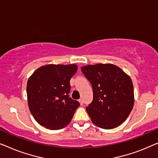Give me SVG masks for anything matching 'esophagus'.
<instances>
[{"instance_id":"34e87169","label":"esophagus","mask_w":158,"mask_h":158,"mask_svg":"<svg viewBox=\"0 0 158 158\" xmlns=\"http://www.w3.org/2000/svg\"><path fill=\"white\" fill-rule=\"evenodd\" d=\"M79 102H80V104H81V105H83V104H84V100H83V99H79Z\"/></svg>"}]
</instances>
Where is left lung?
I'll list each match as a JSON object with an SVG mask.
<instances>
[{
    "label": "left lung",
    "mask_w": 158,
    "mask_h": 158,
    "mask_svg": "<svg viewBox=\"0 0 158 158\" xmlns=\"http://www.w3.org/2000/svg\"><path fill=\"white\" fill-rule=\"evenodd\" d=\"M81 69L92 86L93 100L86 108L92 123L106 130L120 125L134 104L130 77L111 64L87 65Z\"/></svg>",
    "instance_id": "obj_1"
}]
</instances>
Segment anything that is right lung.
I'll return each instance as SVG.
<instances>
[{
  "label": "right lung",
  "instance_id": "add662e5",
  "mask_svg": "<svg viewBox=\"0 0 158 158\" xmlns=\"http://www.w3.org/2000/svg\"><path fill=\"white\" fill-rule=\"evenodd\" d=\"M77 66L49 64L38 69L28 80L29 110L35 121L50 130L64 128L80 104L69 97L70 79Z\"/></svg>",
  "mask_w": 158,
  "mask_h": 158
}]
</instances>
